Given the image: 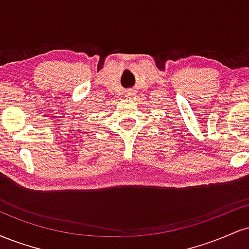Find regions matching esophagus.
Here are the masks:
<instances>
[{"label": "esophagus", "mask_w": 249, "mask_h": 249, "mask_svg": "<svg viewBox=\"0 0 249 249\" xmlns=\"http://www.w3.org/2000/svg\"><path fill=\"white\" fill-rule=\"evenodd\" d=\"M126 96H127V98H131V97L133 96V91H128V92L126 93Z\"/></svg>", "instance_id": "esophagus-1"}]
</instances>
